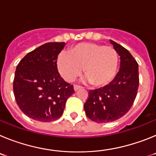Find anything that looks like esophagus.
Masks as SVG:
<instances>
[{"label":"esophagus","instance_id":"34e87169","mask_svg":"<svg viewBox=\"0 0 156 156\" xmlns=\"http://www.w3.org/2000/svg\"><path fill=\"white\" fill-rule=\"evenodd\" d=\"M73 88H74V90H75V91H77V90H80V89H81L82 87L80 86H77V85H74Z\"/></svg>","mask_w":156,"mask_h":156}]
</instances>
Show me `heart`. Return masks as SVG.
Returning a JSON list of instances; mask_svg holds the SVG:
<instances>
[{"instance_id": "b5f03b06", "label": "heart", "mask_w": 156, "mask_h": 156, "mask_svg": "<svg viewBox=\"0 0 156 156\" xmlns=\"http://www.w3.org/2000/svg\"><path fill=\"white\" fill-rule=\"evenodd\" d=\"M119 56L112 47L80 43L72 47L69 54L62 53L57 60L59 73L69 82L75 80L82 73L86 81L96 87L108 85L115 77Z\"/></svg>"}]
</instances>
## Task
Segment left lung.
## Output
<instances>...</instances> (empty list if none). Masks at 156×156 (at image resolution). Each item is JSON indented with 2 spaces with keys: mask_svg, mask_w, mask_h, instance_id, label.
I'll return each instance as SVG.
<instances>
[{
  "mask_svg": "<svg viewBox=\"0 0 156 156\" xmlns=\"http://www.w3.org/2000/svg\"><path fill=\"white\" fill-rule=\"evenodd\" d=\"M110 43L120 57L118 73L109 84L89 91L83 105L87 118L98 123L120 119L131 108L139 86L138 64L129 51L115 41Z\"/></svg>",
  "mask_w": 156,
  "mask_h": 156,
  "instance_id": "1",
  "label": "left lung"
}]
</instances>
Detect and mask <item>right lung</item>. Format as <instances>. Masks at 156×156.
<instances>
[{
    "mask_svg": "<svg viewBox=\"0 0 156 156\" xmlns=\"http://www.w3.org/2000/svg\"><path fill=\"white\" fill-rule=\"evenodd\" d=\"M64 42H50L28 53L16 67L13 91L25 115L40 122L61 117L66 100L74 93L73 85L58 73L57 59Z\"/></svg>",
    "mask_w": 156,
    "mask_h": 156,
    "instance_id": "1",
    "label": "right lung"
}]
</instances>
